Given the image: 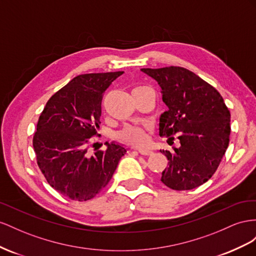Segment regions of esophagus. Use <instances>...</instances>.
I'll return each mask as SVG.
<instances>
[{"mask_svg":"<svg viewBox=\"0 0 256 256\" xmlns=\"http://www.w3.org/2000/svg\"><path fill=\"white\" fill-rule=\"evenodd\" d=\"M138 152L140 153V154H142V156H151L152 154V151L151 150H149V149H140L138 150Z\"/></svg>","mask_w":256,"mask_h":256,"instance_id":"1","label":"esophagus"}]
</instances>
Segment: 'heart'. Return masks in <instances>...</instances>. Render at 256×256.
Wrapping results in <instances>:
<instances>
[{"label": "heart", "mask_w": 256, "mask_h": 256, "mask_svg": "<svg viewBox=\"0 0 256 256\" xmlns=\"http://www.w3.org/2000/svg\"><path fill=\"white\" fill-rule=\"evenodd\" d=\"M147 91H151L149 86H138L134 88L133 96H137V94H142ZM116 138L126 144L140 147L147 142V128L142 126H126L120 132L116 133Z\"/></svg>", "instance_id": "obj_1"}]
</instances>
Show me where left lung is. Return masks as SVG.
Instances as JSON below:
<instances>
[{"instance_id":"left-lung-1","label":"left lung","mask_w":256,"mask_h":256,"mask_svg":"<svg viewBox=\"0 0 256 256\" xmlns=\"http://www.w3.org/2000/svg\"><path fill=\"white\" fill-rule=\"evenodd\" d=\"M160 86L167 110L160 116V136L174 140L180 147L162 151L168 167L160 181L176 191L192 190L216 172L228 147L230 114L212 86L179 66L142 68Z\"/></svg>"}]
</instances>
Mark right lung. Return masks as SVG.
<instances>
[{
	"instance_id": "obj_1",
	"label": "right lung",
	"mask_w": 256,
	"mask_h": 256,
	"mask_svg": "<svg viewBox=\"0 0 256 256\" xmlns=\"http://www.w3.org/2000/svg\"><path fill=\"white\" fill-rule=\"evenodd\" d=\"M123 72L84 74L52 96L40 116L33 137L38 164L48 184L72 200L86 202L103 190L126 149L106 142L89 156V138L98 134L102 98Z\"/></svg>"
}]
</instances>
